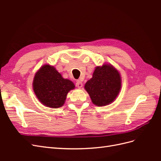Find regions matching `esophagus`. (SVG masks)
<instances>
[{
  "instance_id": "1",
  "label": "esophagus",
  "mask_w": 161,
  "mask_h": 161,
  "mask_svg": "<svg viewBox=\"0 0 161 161\" xmlns=\"http://www.w3.org/2000/svg\"><path fill=\"white\" fill-rule=\"evenodd\" d=\"M76 86L78 87V88H81L82 86V82L80 80H76Z\"/></svg>"
}]
</instances>
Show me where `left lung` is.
Here are the masks:
<instances>
[{
    "label": "left lung",
    "mask_w": 161,
    "mask_h": 161,
    "mask_svg": "<svg viewBox=\"0 0 161 161\" xmlns=\"http://www.w3.org/2000/svg\"><path fill=\"white\" fill-rule=\"evenodd\" d=\"M85 89L95 105H108L115 99L121 89L119 73L111 65L97 66L92 77L86 82Z\"/></svg>",
    "instance_id": "obj_1"
}]
</instances>
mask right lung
Instances as JSON below:
<instances>
[{"mask_svg": "<svg viewBox=\"0 0 161 161\" xmlns=\"http://www.w3.org/2000/svg\"><path fill=\"white\" fill-rule=\"evenodd\" d=\"M33 86L41 103L52 108L62 107L68 92L75 89L72 81L63 79L54 67L47 64L43 66L36 72Z\"/></svg>", "mask_w": 161, "mask_h": 161, "instance_id": "right-lung-1", "label": "right lung"}]
</instances>
